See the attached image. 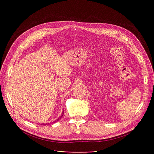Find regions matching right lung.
Wrapping results in <instances>:
<instances>
[{
	"mask_svg": "<svg viewBox=\"0 0 154 154\" xmlns=\"http://www.w3.org/2000/svg\"><path fill=\"white\" fill-rule=\"evenodd\" d=\"M63 114H64V110H63V111H62V113L61 116H60V118H58V119H57V120H56V121H54V122H52V123H56V122H58V120H59L60 119H61V118H62V116H63ZM49 123H48V125H49ZM42 125H44V123H43V124H42ZM45 125H46V124H45ZM47 125H48V123H47Z\"/></svg>",
	"mask_w": 154,
	"mask_h": 154,
	"instance_id": "right-lung-1",
	"label": "right lung"
}]
</instances>
